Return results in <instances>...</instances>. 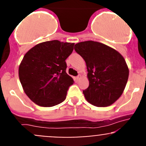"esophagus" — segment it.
<instances>
[{
	"instance_id": "esophagus-1",
	"label": "esophagus",
	"mask_w": 146,
	"mask_h": 146,
	"mask_svg": "<svg viewBox=\"0 0 146 146\" xmlns=\"http://www.w3.org/2000/svg\"><path fill=\"white\" fill-rule=\"evenodd\" d=\"M80 78H81V76H80V75H78V76L77 77H76V80H79Z\"/></svg>"
}]
</instances>
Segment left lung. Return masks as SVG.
Segmentation results:
<instances>
[{"mask_svg":"<svg viewBox=\"0 0 146 146\" xmlns=\"http://www.w3.org/2000/svg\"><path fill=\"white\" fill-rule=\"evenodd\" d=\"M74 49L85 60L89 86L82 90L85 99L97 107H107L120 98L129 78L123 57L114 48L94 41L75 45Z\"/></svg>","mask_w":146,"mask_h":146,"instance_id":"8db88e82","label":"left lung"}]
</instances>
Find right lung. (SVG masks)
<instances>
[{"label":"right lung","mask_w":146,"mask_h":146,"mask_svg":"<svg viewBox=\"0 0 146 146\" xmlns=\"http://www.w3.org/2000/svg\"><path fill=\"white\" fill-rule=\"evenodd\" d=\"M74 43L48 41L35 46L26 53L19 67V78L29 99L42 107L64 102L74 82L66 73V59Z\"/></svg>","instance_id":"right-lung-1"}]
</instances>
